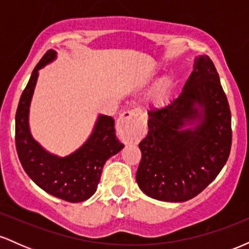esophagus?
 <instances>
[{
  "instance_id": "34e87169",
  "label": "esophagus",
  "mask_w": 249,
  "mask_h": 249,
  "mask_svg": "<svg viewBox=\"0 0 249 249\" xmlns=\"http://www.w3.org/2000/svg\"><path fill=\"white\" fill-rule=\"evenodd\" d=\"M117 128L124 142H130L141 136L142 131L138 124V112L136 110L124 111L117 121Z\"/></svg>"
}]
</instances>
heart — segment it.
Returning <instances> with one entry per match:
<instances>
[{
	"mask_svg": "<svg viewBox=\"0 0 249 249\" xmlns=\"http://www.w3.org/2000/svg\"><path fill=\"white\" fill-rule=\"evenodd\" d=\"M168 88H170V81L168 79H162L158 84V87L154 89L152 96H151L152 103H154V104H160V103L164 102L167 96Z\"/></svg>",
	"mask_w": 249,
	"mask_h": 249,
	"instance_id": "obj_1",
	"label": "heart"
}]
</instances>
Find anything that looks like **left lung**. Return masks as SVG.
Segmentation results:
<instances>
[{
    "mask_svg": "<svg viewBox=\"0 0 249 249\" xmlns=\"http://www.w3.org/2000/svg\"><path fill=\"white\" fill-rule=\"evenodd\" d=\"M147 115V136L139 142V188L160 201L194 198L216 178L232 145L230 105L210 57H196L181 93Z\"/></svg>",
    "mask_w": 249,
    "mask_h": 249,
    "instance_id": "1",
    "label": "left lung"
}]
</instances>
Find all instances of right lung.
Here are the masks:
<instances>
[{"mask_svg":"<svg viewBox=\"0 0 249 249\" xmlns=\"http://www.w3.org/2000/svg\"><path fill=\"white\" fill-rule=\"evenodd\" d=\"M56 57L55 50L47 51L22 92L15 118L16 150L25 173L37 186L65 201L81 202L93 196L104 164L122 151L124 145L116 137L115 119L105 115L98 116L89 138L69 156L50 153L35 141L29 126L31 99L38 71L55 61Z\"/></svg>","mask_w":249,"mask_h":249,"instance_id":"obj_1","label":"right lung"}]
</instances>
